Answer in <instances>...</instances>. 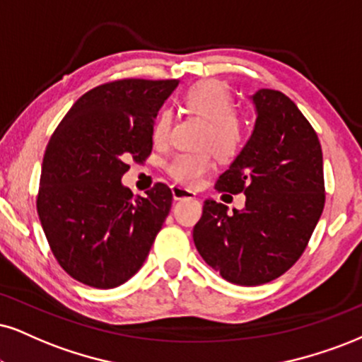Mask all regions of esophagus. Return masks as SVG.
<instances>
[{"label":"esophagus","mask_w":362,"mask_h":362,"mask_svg":"<svg viewBox=\"0 0 362 362\" xmlns=\"http://www.w3.org/2000/svg\"><path fill=\"white\" fill-rule=\"evenodd\" d=\"M171 193H173L174 199H194L196 198L194 191H191L188 188H182V186H177V185L171 186Z\"/></svg>","instance_id":"34e87169"}]
</instances>
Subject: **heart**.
<instances>
[{
    "label": "heart",
    "instance_id": "1",
    "mask_svg": "<svg viewBox=\"0 0 362 362\" xmlns=\"http://www.w3.org/2000/svg\"><path fill=\"white\" fill-rule=\"evenodd\" d=\"M182 102L191 112L209 120L204 132L203 146L213 147L223 159H231L243 146V124L236 115V102L226 83L220 80H203L186 90ZM171 110L160 109L153 122V141L163 144L171 132ZM215 168L211 151L199 153H180L166 164V171L174 181L186 186H196Z\"/></svg>",
    "mask_w": 362,
    "mask_h": 362
}]
</instances>
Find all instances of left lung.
I'll return each mask as SVG.
<instances>
[{
  "instance_id": "1",
  "label": "left lung",
  "mask_w": 362,
  "mask_h": 362,
  "mask_svg": "<svg viewBox=\"0 0 362 362\" xmlns=\"http://www.w3.org/2000/svg\"><path fill=\"white\" fill-rule=\"evenodd\" d=\"M252 99V137L215 186L243 193L245 208L228 213L206 199L193 228L203 260L247 287L279 279L300 258L325 203L322 147L309 120L279 90L262 88Z\"/></svg>"
}]
</instances>
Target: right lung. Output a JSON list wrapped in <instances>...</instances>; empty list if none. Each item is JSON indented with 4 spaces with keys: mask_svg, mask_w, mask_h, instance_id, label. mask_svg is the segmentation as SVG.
<instances>
[{
    "mask_svg": "<svg viewBox=\"0 0 362 362\" xmlns=\"http://www.w3.org/2000/svg\"><path fill=\"white\" fill-rule=\"evenodd\" d=\"M177 80L122 78L83 93L43 154L37 211L53 257L95 288L127 282L149 255L173 193L156 182L134 198L120 177L153 151V122Z\"/></svg>",
    "mask_w": 362,
    "mask_h": 362,
    "instance_id": "obj_1",
    "label": "right lung"
}]
</instances>
